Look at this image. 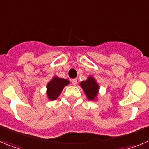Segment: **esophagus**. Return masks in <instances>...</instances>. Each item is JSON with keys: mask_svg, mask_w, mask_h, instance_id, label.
I'll return each instance as SVG.
<instances>
[{"mask_svg": "<svg viewBox=\"0 0 149 149\" xmlns=\"http://www.w3.org/2000/svg\"><path fill=\"white\" fill-rule=\"evenodd\" d=\"M71 81H72V84H73L74 86H75L76 84H77V80L76 78H74V79H72L71 80Z\"/></svg>", "mask_w": 149, "mask_h": 149, "instance_id": "esophagus-1", "label": "esophagus"}]
</instances>
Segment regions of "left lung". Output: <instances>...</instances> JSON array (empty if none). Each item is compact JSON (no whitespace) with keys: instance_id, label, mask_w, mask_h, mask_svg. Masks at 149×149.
<instances>
[{"instance_id":"left-lung-1","label":"left lung","mask_w":149,"mask_h":149,"mask_svg":"<svg viewBox=\"0 0 149 149\" xmlns=\"http://www.w3.org/2000/svg\"><path fill=\"white\" fill-rule=\"evenodd\" d=\"M81 86L83 88V90L86 94V97L89 100H94L98 95L99 86L96 83L94 77H89L86 81H82L81 83Z\"/></svg>"}]
</instances>
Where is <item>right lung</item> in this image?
I'll use <instances>...</instances> for the list:
<instances>
[{"label":"right lung","instance_id":"obj_1","mask_svg":"<svg viewBox=\"0 0 149 149\" xmlns=\"http://www.w3.org/2000/svg\"><path fill=\"white\" fill-rule=\"evenodd\" d=\"M69 84L68 80L54 77L47 85V95L50 100H56L63 88Z\"/></svg>","mask_w":149,"mask_h":149}]
</instances>
